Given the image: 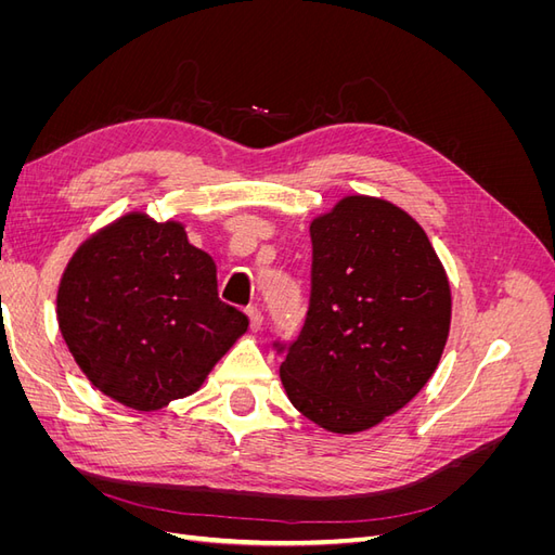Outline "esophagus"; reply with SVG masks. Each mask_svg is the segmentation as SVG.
Masks as SVG:
<instances>
[{
	"label": "esophagus",
	"mask_w": 555,
	"mask_h": 555,
	"mask_svg": "<svg viewBox=\"0 0 555 555\" xmlns=\"http://www.w3.org/2000/svg\"><path fill=\"white\" fill-rule=\"evenodd\" d=\"M247 319H249V328L251 331H261L263 326V314L257 310V308H247Z\"/></svg>",
	"instance_id": "34e87169"
}]
</instances>
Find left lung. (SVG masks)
<instances>
[{"label": "left lung", "mask_w": 555, "mask_h": 555, "mask_svg": "<svg viewBox=\"0 0 555 555\" xmlns=\"http://www.w3.org/2000/svg\"><path fill=\"white\" fill-rule=\"evenodd\" d=\"M310 238V308L280 377L310 422L354 435L433 377L449 338V280L426 231L391 201L345 196L314 217Z\"/></svg>", "instance_id": "obj_1"}]
</instances>
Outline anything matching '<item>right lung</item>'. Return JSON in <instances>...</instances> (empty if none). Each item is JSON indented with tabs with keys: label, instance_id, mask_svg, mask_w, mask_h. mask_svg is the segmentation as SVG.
I'll return each mask as SVG.
<instances>
[{
	"label": "right lung",
	"instance_id": "right-lung-1",
	"mask_svg": "<svg viewBox=\"0 0 555 555\" xmlns=\"http://www.w3.org/2000/svg\"><path fill=\"white\" fill-rule=\"evenodd\" d=\"M57 324L94 389L139 412L198 391L249 326L217 296V266L184 227L139 210L74 251L60 280Z\"/></svg>",
	"mask_w": 555,
	"mask_h": 555
}]
</instances>
